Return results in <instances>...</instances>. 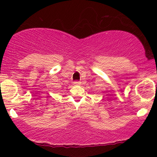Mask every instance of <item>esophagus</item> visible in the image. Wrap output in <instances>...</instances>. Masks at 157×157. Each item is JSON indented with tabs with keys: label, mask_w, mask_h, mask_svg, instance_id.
I'll use <instances>...</instances> for the list:
<instances>
[{
	"label": "esophagus",
	"mask_w": 157,
	"mask_h": 157,
	"mask_svg": "<svg viewBox=\"0 0 157 157\" xmlns=\"http://www.w3.org/2000/svg\"><path fill=\"white\" fill-rule=\"evenodd\" d=\"M73 84H74V85H80L81 82H80V81H74V83H73Z\"/></svg>",
	"instance_id": "1"
}]
</instances>
